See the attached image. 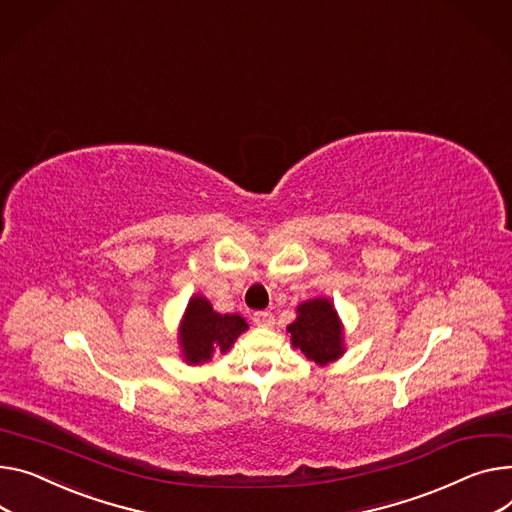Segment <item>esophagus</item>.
I'll list each match as a JSON object with an SVG mask.
<instances>
[{
  "label": "esophagus",
  "mask_w": 512,
  "mask_h": 512,
  "mask_svg": "<svg viewBox=\"0 0 512 512\" xmlns=\"http://www.w3.org/2000/svg\"><path fill=\"white\" fill-rule=\"evenodd\" d=\"M253 323L257 327H271V325L276 323V319H274V315H271L269 311H257V313H253Z\"/></svg>",
  "instance_id": "obj_1"
}]
</instances>
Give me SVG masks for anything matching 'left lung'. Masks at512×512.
<instances>
[{
	"label": "left lung",
	"instance_id": "1",
	"mask_svg": "<svg viewBox=\"0 0 512 512\" xmlns=\"http://www.w3.org/2000/svg\"><path fill=\"white\" fill-rule=\"evenodd\" d=\"M290 344L319 366H327L346 354L344 323L329 298L319 296L296 306V319L288 325Z\"/></svg>",
	"mask_w": 512,
	"mask_h": 512
}]
</instances>
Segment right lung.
I'll return each mask as SVG.
<instances>
[{
    "label": "right lung",
    "instance_id": "right-lung-1",
    "mask_svg": "<svg viewBox=\"0 0 512 512\" xmlns=\"http://www.w3.org/2000/svg\"><path fill=\"white\" fill-rule=\"evenodd\" d=\"M247 329L249 325L241 315H220L206 296L193 294L179 323L177 339L183 362L189 366H201L212 360L216 352L226 354L238 335Z\"/></svg>",
    "mask_w": 512,
    "mask_h": 512
}]
</instances>
